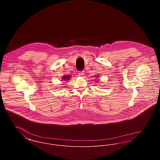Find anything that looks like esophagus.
<instances>
[{
    "instance_id": "obj_1",
    "label": "esophagus",
    "mask_w": 160,
    "mask_h": 160,
    "mask_svg": "<svg viewBox=\"0 0 160 160\" xmlns=\"http://www.w3.org/2000/svg\"><path fill=\"white\" fill-rule=\"evenodd\" d=\"M84 72L83 71H80V72H78V76L80 77H82L84 76Z\"/></svg>"
}]
</instances>
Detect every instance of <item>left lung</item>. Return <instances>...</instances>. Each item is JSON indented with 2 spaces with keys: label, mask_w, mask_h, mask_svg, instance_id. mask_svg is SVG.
I'll use <instances>...</instances> for the list:
<instances>
[{
  "label": "left lung",
  "mask_w": 160,
  "mask_h": 160,
  "mask_svg": "<svg viewBox=\"0 0 160 160\" xmlns=\"http://www.w3.org/2000/svg\"><path fill=\"white\" fill-rule=\"evenodd\" d=\"M98 76V77H97V76ZM95 77H97V78H98V76H95Z\"/></svg>",
  "instance_id": "8db88e82"
}]
</instances>
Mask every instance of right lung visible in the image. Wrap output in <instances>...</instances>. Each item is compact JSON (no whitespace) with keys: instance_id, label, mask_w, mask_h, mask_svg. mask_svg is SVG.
<instances>
[{"instance_id":"1","label":"right lung","mask_w":160,"mask_h":160,"mask_svg":"<svg viewBox=\"0 0 160 160\" xmlns=\"http://www.w3.org/2000/svg\"><path fill=\"white\" fill-rule=\"evenodd\" d=\"M71 76H63L62 78L63 81H65V80H69L71 78Z\"/></svg>"}]
</instances>
